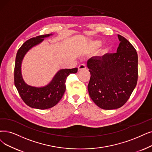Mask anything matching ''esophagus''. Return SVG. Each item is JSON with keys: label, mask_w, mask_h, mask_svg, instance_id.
Segmentation results:
<instances>
[{"label": "esophagus", "mask_w": 152, "mask_h": 152, "mask_svg": "<svg viewBox=\"0 0 152 152\" xmlns=\"http://www.w3.org/2000/svg\"><path fill=\"white\" fill-rule=\"evenodd\" d=\"M86 69V65L85 64H80L78 67V70H84Z\"/></svg>", "instance_id": "obj_1"}]
</instances>
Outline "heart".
Instances as JSON below:
<instances>
[{
  "instance_id": "heart-1",
  "label": "heart",
  "mask_w": 152,
  "mask_h": 152,
  "mask_svg": "<svg viewBox=\"0 0 152 152\" xmlns=\"http://www.w3.org/2000/svg\"><path fill=\"white\" fill-rule=\"evenodd\" d=\"M102 42L101 40H94L91 42L90 43V47L92 49L94 50L99 48L102 45Z\"/></svg>"
}]
</instances>
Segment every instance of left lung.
Returning <instances> with one entry per match:
<instances>
[{
	"instance_id": "1",
	"label": "left lung",
	"mask_w": 152,
	"mask_h": 152,
	"mask_svg": "<svg viewBox=\"0 0 152 152\" xmlns=\"http://www.w3.org/2000/svg\"><path fill=\"white\" fill-rule=\"evenodd\" d=\"M117 52L92 57L87 61L90 73L88 90L99 107L113 110L130 98L138 80V55L133 46L122 35Z\"/></svg>"
}]
</instances>
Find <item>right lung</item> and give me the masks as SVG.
Here are the masks:
<instances>
[{
	"label": "right lung",
	"mask_w": 152,
	"mask_h": 152,
	"mask_svg": "<svg viewBox=\"0 0 152 152\" xmlns=\"http://www.w3.org/2000/svg\"><path fill=\"white\" fill-rule=\"evenodd\" d=\"M53 34L37 36L27 40L18 50L14 68V83L18 92L25 104L34 108L44 110L57 105L65 91V81L71 74H75L78 69H60L47 86L36 87L28 86L24 82L21 72V65L26 53Z\"/></svg>",
	"instance_id": "1"
}]
</instances>
